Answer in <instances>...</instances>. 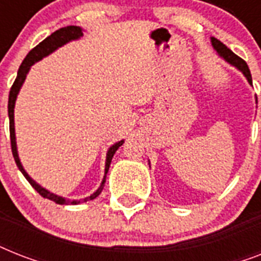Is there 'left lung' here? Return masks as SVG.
<instances>
[{
	"label": "left lung",
	"mask_w": 261,
	"mask_h": 261,
	"mask_svg": "<svg viewBox=\"0 0 261 261\" xmlns=\"http://www.w3.org/2000/svg\"><path fill=\"white\" fill-rule=\"evenodd\" d=\"M211 43H213V46H214V48L217 50V53H218L221 57H223V58L226 59L227 62L231 63L233 66L237 67L239 70L243 71L244 75L247 77L248 83L252 84L251 70H249V67H248L247 62H245L243 58H240L239 55H236L234 53L230 50V48H227V47L225 46V44H223L221 40H218V39L211 38Z\"/></svg>",
	"instance_id": "obj_1"
}]
</instances>
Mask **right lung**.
<instances>
[{
	"label": "right lung",
	"mask_w": 261,
	"mask_h": 261,
	"mask_svg": "<svg viewBox=\"0 0 261 261\" xmlns=\"http://www.w3.org/2000/svg\"><path fill=\"white\" fill-rule=\"evenodd\" d=\"M80 36H83V30L80 28V27L75 25H69V27H63L61 30L55 31L54 34H51L48 38H46L43 42H40L36 47H34L32 50L28 53V55L25 57V59L22 61V63L18 67L17 71V77L14 80L13 85L10 88L9 92V101H8V115H9V131H10V146H12V154L14 157V161H16V165L18 167V169L21 171V173L24 174V177L30 181V184L34 187L35 190L38 191L39 195H42L43 198L50 199L53 202L58 203V204H79V203H84L88 202V200H92L96 196L100 195V192L102 191V187H104V182H106V176L102 178L101 186L98 187V190L94 192L93 195H90L88 198L83 199V200H69V199L61 198V196H57V195L51 194L47 190H44L43 187H40L39 184L32 180V178L28 176L25 171H24V168H22L21 163H20V160H18L17 155V149H16V137H14V101H16V97H17V93L20 88H21L22 83H24V80L27 77V73L30 70V67L34 65L35 62H38L43 57H46V55L51 54L53 51L57 50L58 47L63 46L65 43L70 42V40H74V39H79ZM123 145V141L120 142L115 143L114 146L110 147V150L107 153V163H106V174L108 173V169H110L111 161H112V157H114L115 151L118 150L119 147Z\"/></svg>",
	"instance_id": "add662e5"
}]
</instances>
